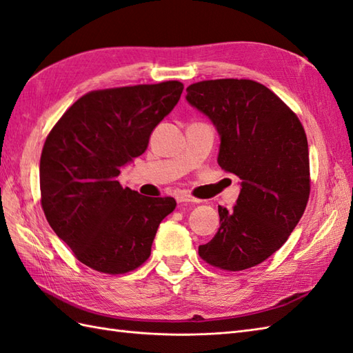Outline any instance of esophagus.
Here are the masks:
<instances>
[{
  "label": "esophagus",
  "instance_id": "obj_1",
  "mask_svg": "<svg viewBox=\"0 0 353 353\" xmlns=\"http://www.w3.org/2000/svg\"><path fill=\"white\" fill-rule=\"evenodd\" d=\"M176 200H177V203H197L199 201L197 199L188 196V194H179Z\"/></svg>",
  "mask_w": 353,
  "mask_h": 353
}]
</instances>
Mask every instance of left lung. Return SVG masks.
<instances>
[{"label":"left lung","instance_id":"left-lung-1","mask_svg":"<svg viewBox=\"0 0 353 353\" xmlns=\"http://www.w3.org/2000/svg\"><path fill=\"white\" fill-rule=\"evenodd\" d=\"M186 101L220 137L219 162L239 177L234 209L219 206L220 229L199 254L239 272L279 250L301 221L310 197V153L294 112L253 80H206L186 88Z\"/></svg>","mask_w":353,"mask_h":353}]
</instances>
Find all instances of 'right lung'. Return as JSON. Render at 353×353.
<instances>
[{"label": "right lung", "mask_w": 353, "mask_h": 353, "mask_svg": "<svg viewBox=\"0 0 353 353\" xmlns=\"http://www.w3.org/2000/svg\"><path fill=\"white\" fill-rule=\"evenodd\" d=\"M181 81L81 97L52 127L41 156V201L51 229L97 272L121 274L152 253L171 197H144L118 182L148 147L154 127L181 100Z\"/></svg>", "instance_id": "1"}]
</instances>
